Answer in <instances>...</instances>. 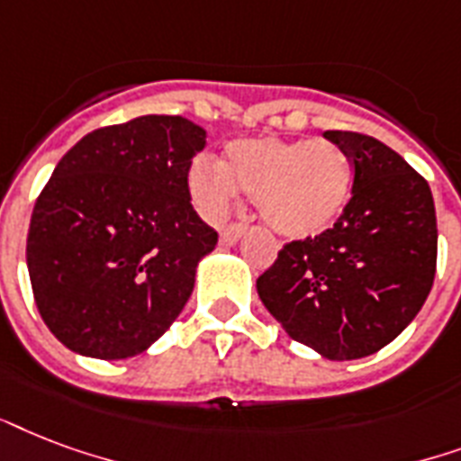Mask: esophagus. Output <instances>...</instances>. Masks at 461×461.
Instances as JSON below:
<instances>
[{"label":"esophagus","mask_w":461,"mask_h":461,"mask_svg":"<svg viewBox=\"0 0 461 461\" xmlns=\"http://www.w3.org/2000/svg\"><path fill=\"white\" fill-rule=\"evenodd\" d=\"M245 230H248L245 223H228V226L221 230V242H223V245H233V242L240 240Z\"/></svg>","instance_id":"1"}]
</instances>
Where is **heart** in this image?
<instances>
[{"label": "heart", "mask_w": 461, "mask_h": 461, "mask_svg": "<svg viewBox=\"0 0 461 461\" xmlns=\"http://www.w3.org/2000/svg\"><path fill=\"white\" fill-rule=\"evenodd\" d=\"M351 182V160L327 139H238L223 163L202 156L190 167L192 197L206 216L221 219L242 190L276 233L294 240L324 233L341 216Z\"/></svg>", "instance_id": "obj_1"}]
</instances>
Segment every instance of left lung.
Masks as SVG:
<instances>
[{
    "mask_svg": "<svg viewBox=\"0 0 461 461\" xmlns=\"http://www.w3.org/2000/svg\"><path fill=\"white\" fill-rule=\"evenodd\" d=\"M353 166L351 199L331 228L284 245L257 279L288 337L330 360L380 351L423 308L435 279L438 223L428 182L383 141L324 131Z\"/></svg>",
    "mask_w": 461,
    "mask_h": 461,
    "instance_id": "obj_1",
    "label": "left lung"
}]
</instances>
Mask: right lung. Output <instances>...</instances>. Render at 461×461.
Wrapping results in <instances>:
<instances>
[{"mask_svg":"<svg viewBox=\"0 0 461 461\" xmlns=\"http://www.w3.org/2000/svg\"><path fill=\"white\" fill-rule=\"evenodd\" d=\"M206 131L180 115L101 127L71 146L35 202L26 262L48 330L67 348L117 360L166 334L219 233L192 209Z\"/></svg>","mask_w":461,"mask_h":461,"instance_id":"add662e5","label":"right lung"}]
</instances>
